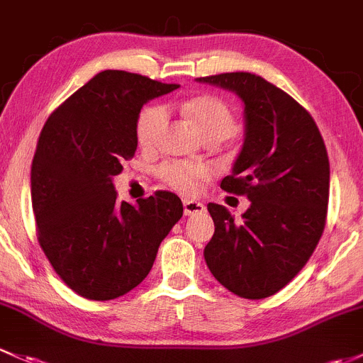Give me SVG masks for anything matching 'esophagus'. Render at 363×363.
Instances as JSON below:
<instances>
[{"label":"esophagus","mask_w":363,"mask_h":363,"mask_svg":"<svg viewBox=\"0 0 363 363\" xmlns=\"http://www.w3.org/2000/svg\"><path fill=\"white\" fill-rule=\"evenodd\" d=\"M204 209H206V208H204L203 203H197V201H194V199L183 201V213H185L186 216L199 215V213H203Z\"/></svg>","instance_id":"1"}]
</instances>
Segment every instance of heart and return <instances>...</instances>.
Returning <instances> with one entry per match:
<instances>
[{
  "label": "heart",
  "mask_w": 363,
  "mask_h": 363,
  "mask_svg": "<svg viewBox=\"0 0 363 363\" xmlns=\"http://www.w3.org/2000/svg\"><path fill=\"white\" fill-rule=\"evenodd\" d=\"M186 117L194 122L204 138H218L220 141L236 133V115L233 108L218 96H197L182 104ZM169 121V108L164 103L147 104L136 118V138L143 148H154L162 138ZM209 177L204 164L185 160H166L157 167V178L164 185L183 194H194L199 183Z\"/></svg>",
  "instance_id": "b5f03b06"
}]
</instances>
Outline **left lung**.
I'll return each mask as SVG.
<instances>
[{
	"label": "left lung",
	"instance_id": "obj_1",
	"mask_svg": "<svg viewBox=\"0 0 363 363\" xmlns=\"http://www.w3.org/2000/svg\"><path fill=\"white\" fill-rule=\"evenodd\" d=\"M197 80L234 91L245 103V145L220 186L252 201L241 222L208 204L215 234L204 259L233 294L271 297L298 274L323 234L330 185L323 138L304 106L259 74Z\"/></svg>",
	"mask_w": 363,
	"mask_h": 363
}]
</instances>
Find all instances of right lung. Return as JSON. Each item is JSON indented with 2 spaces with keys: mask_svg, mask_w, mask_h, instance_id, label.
<instances>
[{
  "mask_svg": "<svg viewBox=\"0 0 363 363\" xmlns=\"http://www.w3.org/2000/svg\"><path fill=\"white\" fill-rule=\"evenodd\" d=\"M174 89L143 74L101 71L40 133L31 166L36 236L59 278L82 297L110 301L140 285L182 218L177 194L157 190L133 206L117 199L111 182L136 152L143 104Z\"/></svg>",
  "mask_w": 363,
  "mask_h": 363,
  "instance_id": "1",
  "label": "right lung"
}]
</instances>
